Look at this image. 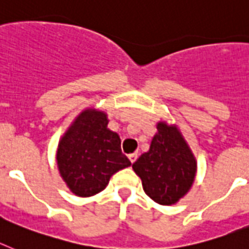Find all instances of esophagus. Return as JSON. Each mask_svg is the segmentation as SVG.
Here are the masks:
<instances>
[{
    "label": "esophagus",
    "mask_w": 249,
    "mask_h": 249,
    "mask_svg": "<svg viewBox=\"0 0 249 249\" xmlns=\"http://www.w3.org/2000/svg\"><path fill=\"white\" fill-rule=\"evenodd\" d=\"M137 158H138L137 153H133V154H129V160H130L131 163H134V161L137 160Z\"/></svg>",
    "instance_id": "obj_1"
}]
</instances>
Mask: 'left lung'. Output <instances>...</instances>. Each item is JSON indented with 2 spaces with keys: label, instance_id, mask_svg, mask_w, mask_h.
Masks as SVG:
<instances>
[{
  "label": "left lung",
  "instance_id": "obj_1",
  "mask_svg": "<svg viewBox=\"0 0 249 249\" xmlns=\"http://www.w3.org/2000/svg\"><path fill=\"white\" fill-rule=\"evenodd\" d=\"M150 149L133 164L142 189L154 202L172 205L188 193L196 173V161L176 125L160 122Z\"/></svg>",
  "mask_w": 249,
  "mask_h": 249
}]
</instances>
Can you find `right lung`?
<instances>
[{"label":"right lung","mask_w":249,"mask_h":249,"mask_svg":"<svg viewBox=\"0 0 249 249\" xmlns=\"http://www.w3.org/2000/svg\"><path fill=\"white\" fill-rule=\"evenodd\" d=\"M107 123L104 111L86 109L60 140L56 154L60 176L75 196L98 194L112 174L131 165L122 153V140L107 129Z\"/></svg>","instance_id":"right-lung-1"}]
</instances>
